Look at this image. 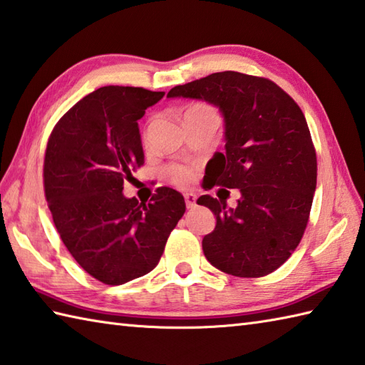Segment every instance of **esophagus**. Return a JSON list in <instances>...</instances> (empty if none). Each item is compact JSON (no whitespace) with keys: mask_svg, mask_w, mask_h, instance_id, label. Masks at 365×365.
I'll return each instance as SVG.
<instances>
[{"mask_svg":"<svg viewBox=\"0 0 365 365\" xmlns=\"http://www.w3.org/2000/svg\"><path fill=\"white\" fill-rule=\"evenodd\" d=\"M185 202H187L188 209H192L196 205V195L195 192H185Z\"/></svg>","mask_w":365,"mask_h":365,"instance_id":"obj_1","label":"esophagus"}]
</instances>
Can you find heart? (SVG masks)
I'll list each match as a JSON object with an SVG mask.
<instances>
[{
  "instance_id": "1",
  "label": "heart",
  "mask_w": 365,
  "mask_h": 365,
  "mask_svg": "<svg viewBox=\"0 0 365 365\" xmlns=\"http://www.w3.org/2000/svg\"><path fill=\"white\" fill-rule=\"evenodd\" d=\"M199 110H210V109H209V107H205V106H192L185 113L199 112ZM168 177H169L170 182L178 185V187H188V185L192 180H195L196 173H195V169H192V168L180 166V164H177V166H170L168 169Z\"/></svg>"
}]
</instances>
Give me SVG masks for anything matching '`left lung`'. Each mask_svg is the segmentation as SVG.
I'll use <instances>...</instances> for the list:
<instances>
[{
	"label": "left lung",
	"mask_w": 365,
	"mask_h": 365,
	"mask_svg": "<svg viewBox=\"0 0 365 365\" xmlns=\"http://www.w3.org/2000/svg\"><path fill=\"white\" fill-rule=\"evenodd\" d=\"M168 98L199 99L225 120V153L213 155V185L237 188V207L204 195L217 218L202 239L207 261L235 277H264L301 242L317 190V153L304 113L269 78L234 71L178 85Z\"/></svg>",
	"instance_id": "1"
}]
</instances>
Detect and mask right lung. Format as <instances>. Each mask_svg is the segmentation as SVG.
<instances>
[{
  "label": "right lung",
  "instance_id": "right-lung-1",
  "mask_svg": "<svg viewBox=\"0 0 365 365\" xmlns=\"http://www.w3.org/2000/svg\"><path fill=\"white\" fill-rule=\"evenodd\" d=\"M164 91L98 88L64 113L50 134L44 190L63 244L81 267L106 284H123L156 267L185 213L180 192L161 187L139 202L123 195L144 164L138 120Z\"/></svg>",
  "mask_w": 365,
  "mask_h": 365
}]
</instances>
